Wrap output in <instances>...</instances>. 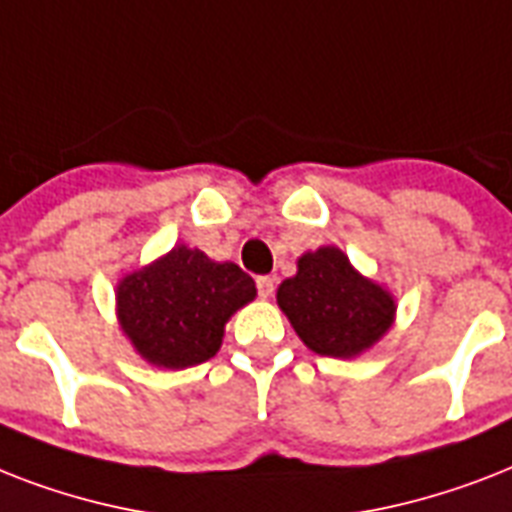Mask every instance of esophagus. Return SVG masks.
Segmentation results:
<instances>
[{
	"label": "esophagus",
	"mask_w": 512,
	"mask_h": 512,
	"mask_svg": "<svg viewBox=\"0 0 512 512\" xmlns=\"http://www.w3.org/2000/svg\"><path fill=\"white\" fill-rule=\"evenodd\" d=\"M257 295L268 300L273 295V279L271 276H257Z\"/></svg>",
	"instance_id": "34e87169"
}]
</instances>
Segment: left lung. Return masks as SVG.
Here are the masks:
<instances>
[{
	"instance_id": "obj_1",
	"label": "left lung",
	"mask_w": 512,
	"mask_h": 512,
	"mask_svg": "<svg viewBox=\"0 0 512 512\" xmlns=\"http://www.w3.org/2000/svg\"><path fill=\"white\" fill-rule=\"evenodd\" d=\"M279 305L300 340L321 356L348 358L380 340L393 321V297L358 276L337 247L297 260V273L279 287Z\"/></svg>"
}]
</instances>
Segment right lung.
Segmentation results:
<instances>
[{
	"label": "right lung",
	"mask_w": 512,
	"mask_h": 512,
	"mask_svg": "<svg viewBox=\"0 0 512 512\" xmlns=\"http://www.w3.org/2000/svg\"><path fill=\"white\" fill-rule=\"evenodd\" d=\"M255 281L233 263L175 247L119 284V321L151 364L185 369L217 353L225 321L255 297Z\"/></svg>",
	"instance_id": "add662e5"
}]
</instances>
